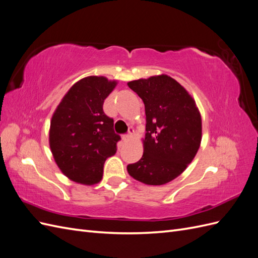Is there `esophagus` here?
<instances>
[{
	"instance_id": "34e87169",
	"label": "esophagus",
	"mask_w": 258,
	"mask_h": 258,
	"mask_svg": "<svg viewBox=\"0 0 258 258\" xmlns=\"http://www.w3.org/2000/svg\"><path fill=\"white\" fill-rule=\"evenodd\" d=\"M134 132H135V129L132 128V127H130L129 128V132H128V135H124V136H122V140L124 142L126 141H129V140L132 138V136H134Z\"/></svg>"
}]
</instances>
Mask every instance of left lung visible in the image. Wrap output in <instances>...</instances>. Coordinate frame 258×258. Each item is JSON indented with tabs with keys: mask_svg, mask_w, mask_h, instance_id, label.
Returning a JSON list of instances; mask_svg holds the SVG:
<instances>
[{
	"mask_svg": "<svg viewBox=\"0 0 258 258\" xmlns=\"http://www.w3.org/2000/svg\"><path fill=\"white\" fill-rule=\"evenodd\" d=\"M143 100L146 135L143 156L127 166L129 175L147 185H163L182 174L202 139L201 115L183 86L166 74L128 83Z\"/></svg>",
	"mask_w": 258,
	"mask_h": 258,
	"instance_id": "left-lung-1",
	"label": "left lung"
}]
</instances>
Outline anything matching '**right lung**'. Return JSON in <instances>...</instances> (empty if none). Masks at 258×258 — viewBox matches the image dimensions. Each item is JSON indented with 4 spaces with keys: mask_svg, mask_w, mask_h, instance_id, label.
Returning a JSON list of instances; mask_svg holds the SVG:
<instances>
[{
    "mask_svg": "<svg viewBox=\"0 0 258 258\" xmlns=\"http://www.w3.org/2000/svg\"><path fill=\"white\" fill-rule=\"evenodd\" d=\"M117 81L87 76L75 83L53 112L49 146L57 166L71 181L93 185L101 181L106 158L116 153L120 137L103 103Z\"/></svg>",
    "mask_w": 258,
    "mask_h": 258,
    "instance_id": "right-lung-1",
    "label": "right lung"
}]
</instances>
